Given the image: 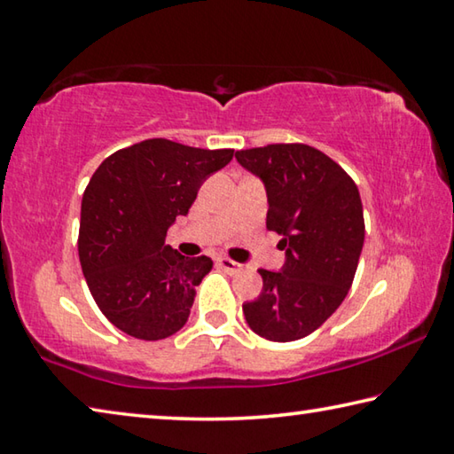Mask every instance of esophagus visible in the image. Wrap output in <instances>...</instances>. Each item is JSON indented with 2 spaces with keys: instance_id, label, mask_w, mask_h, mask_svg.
<instances>
[{
  "instance_id": "esophagus-1",
  "label": "esophagus",
  "mask_w": 454,
  "mask_h": 454,
  "mask_svg": "<svg viewBox=\"0 0 454 454\" xmlns=\"http://www.w3.org/2000/svg\"><path fill=\"white\" fill-rule=\"evenodd\" d=\"M218 264H220L222 270H226L228 274H236V272L242 270V266L238 264V262H234V260H230V258H220Z\"/></svg>"
}]
</instances>
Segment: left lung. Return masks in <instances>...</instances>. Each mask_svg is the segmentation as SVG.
<instances>
[{"mask_svg": "<svg viewBox=\"0 0 454 454\" xmlns=\"http://www.w3.org/2000/svg\"><path fill=\"white\" fill-rule=\"evenodd\" d=\"M262 178L266 228L282 236V272L260 268L262 292L242 304L248 326L274 342L314 333L348 294L364 242L363 202L355 180L309 144H268L236 152Z\"/></svg>", "mask_w": 454, "mask_h": 454, "instance_id": "left-lung-1", "label": "left lung"}]
</instances>
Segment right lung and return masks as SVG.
<instances>
[{
  "label": "right lung",
  "instance_id": "add662e5",
  "mask_svg": "<svg viewBox=\"0 0 454 454\" xmlns=\"http://www.w3.org/2000/svg\"><path fill=\"white\" fill-rule=\"evenodd\" d=\"M232 156L230 148L152 137L114 152L91 176L82 198L80 264L98 309L121 333L162 340L186 325L212 260L182 256L166 234Z\"/></svg>",
  "mask_w": 454,
  "mask_h": 454
}]
</instances>
